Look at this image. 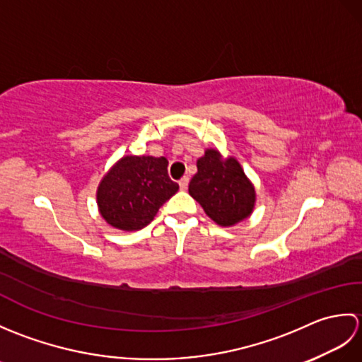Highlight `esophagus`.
<instances>
[{"mask_svg": "<svg viewBox=\"0 0 362 362\" xmlns=\"http://www.w3.org/2000/svg\"><path fill=\"white\" fill-rule=\"evenodd\" d=\"M188 182H189L188 177H182V179L179 180V187H180V189H187V187H188Z\"/></svg>", "mask_w": 362, "mask_h": 362, "instance_id": "esophagus-1", "label": "esophagus"}]
</instances>
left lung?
<instances>
[{"instance_id":"obj_1","label":"left lung","mask_w":362,"mask_h":362,"mask_svg":"<svg viewBox=\"0 0 362 362\" xmlns=\"http://www.w3.org/2000/svg\"><path fill=\"white\" fill-rule=\"evenodd\" d=\"M189 194L204 211L222 227L245 219L255 205V189L233 157L222 160L219 152L206 149L197 160V173L189 182Z\"/></svg>"}]
</instances>
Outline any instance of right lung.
<instances>
[{
  "mask_svg": "<svg viewBox=\"0 0 362 362\" xmlns=\"http://www.w3.org/2000/svg\"><path fill=\"white\" fill-rule=\"evenodd\" d=\"M179 185L169 179L165 157H122L98 188L101 216L119 230H140L171 199Z\"/></svg>",
  "mask_w": 362,
  "mask_h": 362,
  "instance_id": "obj_1",
  "label": "right lung"
}]
</instances>
